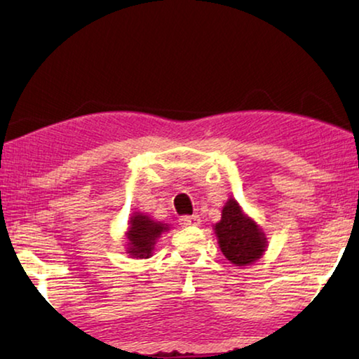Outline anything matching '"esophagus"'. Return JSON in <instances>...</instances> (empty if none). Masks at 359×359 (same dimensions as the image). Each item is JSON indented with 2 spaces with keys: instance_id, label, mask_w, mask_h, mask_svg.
<instances>
[{
  "instance_id": "esophagus-1",
  "label": "esophagus",
  "mask_w": 359,
  "mask_h": 359,
  "mask_svg": "<svg viewBox=\"0 0 359 359\" xmlns=\"http://www.w3.org/2000/svg\"><path fill=\"white\" fill-rule=\"evenodd\" d=\"M201 223V218L199 215H184L179 218V224L185 228H190V226H198V224Z\"/></svg>"
}]
</instances>
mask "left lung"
Segmentation results:
<instances>
[{
  "label": "left lung",
  "instance_id": "1",
  "mask_svg": "<svg viewBox=\"0 0 359 359\" xmlns=\"http://www.w3.org/2000/svg\"><path fill=\"white\" fill-rule=\"evenodd\" d=\"M222 253L236 266H248L261 258L267 247L266 236L250 217L242 212L239 203L229 198L215 226Z\"/></svg>",
  "mask_w": 359,
  "mask_h": 359
}]
</instances>
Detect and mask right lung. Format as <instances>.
I'll use <instances>...</instances> for the list:
<instances>
[{
  "mask_svg": "<svg viewBox=\"0 0 359 359\" xmlns=\"http://www.w3.org/2000/svg\"><path fill=\"white\" fill-rule=\"evenodd\" d=\"M166 231H169L166 223L155 222L141 212H135L130 218V228L126 233V239H128L126 253H130L133 258L151 257L158 238H161V234Z\"/></svg>",
  "mask_w": 359,
  "mask_h": 359,
  "instance_id": "1",
  "label": "right lung"
}]
</instances>
